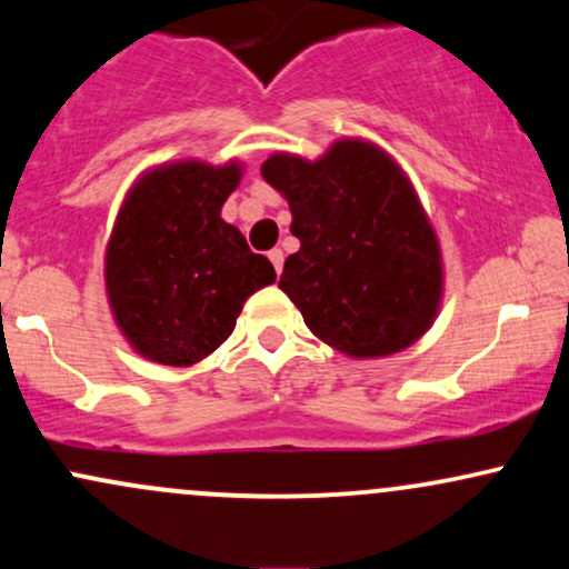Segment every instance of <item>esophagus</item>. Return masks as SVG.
<instances>
[{
    "label": "esophagus",
    "instance_id": "34e87169",
    "mask_svg": "<svg viewBox=\"0 0 569 569\" xmlns=\"http://www.w3.org/2000/svg\"><path fill=\"white\" fill-rule=\"evenodd\" d=\"M267 256H270V261H272L274 272L280 274V270H283V251H280V248H272V251L267 253Z\"/></svg>",
    "mask_w": 569,
    "mask_h": 569
}]
</instances>
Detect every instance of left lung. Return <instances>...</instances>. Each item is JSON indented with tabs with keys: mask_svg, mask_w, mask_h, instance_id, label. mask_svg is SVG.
I'll return each mask as SVG.
<instances>
[{
	"mask_svg": "<svg viewBox=\"0 0 569 569\" xmlns=\"http://www.w3.org/2000/svg\"><path fill=\"white\" fill-rule=\"evenodd\" d=\"M261 178L286 197L299 237L278 286L318 340L353 359H380L432 327L440 242L389 153L346 137L316 161L272 153Z\"/></svg>",
	"mask_w": 569,
	"mask_h": 569,
	"instance_id": "left-lung-1",
	"label": "left lung"
}]
</instances>
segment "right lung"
Segmentation results:
<instances>
[{"label": "right lung", "instance_id": "1", "mask_svg": "<svg viewBox=\"0 0 569 569\" xmlns=\"http://www.w3.org/2000/svg\"><path fill=\"white\" fill-rule=\"evenodd\" d=\"M240 178V161H172L148 170L123 199L104 289L118 329L146 359L197 365L232 335L242 302L274 283L270 259L221 218Z\"/></svg>", "mask_w": 569, "mask_h": 569}]
</instances>
